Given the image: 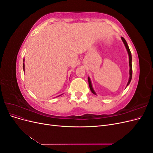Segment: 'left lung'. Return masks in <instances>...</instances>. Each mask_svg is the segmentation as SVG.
<instances>
[{"mask_svg":"<svg viewBox=\"0 0 153 153\" xmlns=\"http://www.w3.org/2000/svg\"><path fill=\"white\" fill-rule=\"evenodd\" d=\"M121 39L123 41V43L124 44V46L125 47H126V50L128 52V56H129V80H128V84L126 85V87L129 84V83H130L131 80V78H132V65H131V62H132V57H131V52H130V50H129V47L128 45L127 44V42L125 40V39L123 38V37H121ZM88 82H89V87H90V89H91V91L94 94L96 95V93L95 92L94 90L93 89V87H92V83H91V79L88 76Z\"/></svg>","mask_w":153,"mask_h":153,"instance_id":"1","label":"left lung"}]
</instances>
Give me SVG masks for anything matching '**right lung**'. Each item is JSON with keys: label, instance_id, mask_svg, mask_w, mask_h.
Returning a JSON list of instances; mask_svg holds the SVG:
<instances>
[{"label": "right lung", "instance_id": "right-lung-1", "mask_svg": "<svg viewBox=\"0 0 153 153\" xmlns=\"http://www.w3.org/2000/svg\"><path fill=\"white\" fill-rule=\"evenodd\" d=\"M24 61H25V59H24V61H23V62H24V63H23V69H24V71L25 72V64H24ZM62 94H61V95H59V96H61Z\"/></svg>", "mask_w": 153, "mask_h": 153}]
</instances>
